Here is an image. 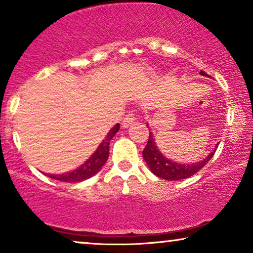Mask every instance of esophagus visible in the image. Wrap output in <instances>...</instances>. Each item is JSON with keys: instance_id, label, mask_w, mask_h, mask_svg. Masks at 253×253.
<instances>
[{"instance_id": "obj_1", "label": "esophagus", "mask_w": 253, "mask_h": 253, "mask_svg": "<svg viewBox=\"0 0 253 253\" xmlns=\"http://www.w3.org/2000/svg\"><path fill=\"white\" fill-rule=\"evenodd\" d=\"M134 120H136V115H134L133 112H129L124 117L123 121H122V126L124 127H127L130 126V124H132L134 122Z\"/></svg>"}]
</instances>
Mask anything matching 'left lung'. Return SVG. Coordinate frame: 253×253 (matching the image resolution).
I'll return each instance as SVG.
<instances>
[{
    "instance_id": "obj_1",
    "label": "left lung",
    "mask_w": 253,
    "mask_h": 253,
    "mask_svg": "<svg viewBox=\"0 0 253 253\" xmlns=\"http://www.w3.org/2000/svg\"><path fill=\"white\" fill-rule=\"evenodd\" d=\"M200 75L210 77V75H207L205 71H200ZM217 148V145L215 146ZM215 150L211 152V154L206 159H204L203 161L197 162V164L192 165H181L177 162H172L168 160L167 158H165L164 155L160 153V151L158 150V147L155 146L154 138L152 137V132H150L148 136L147 145L143 151V158L146 161L148 168L151 169V171L154 175H157L158 177L167 179V181H179V179H185L190 177V176L195 175L196 172H198L211 159L213 158Z\"/></svg>"
}]
</instances>
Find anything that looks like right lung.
<instances>
[{
	"label": "right lung",
	"mask_w": 253,
	"mask_h": 253,
	"mask_svg": "<svg viewBox=\"0 0 253 253\" xmlns=\"http://www.w3.org/2000/svg\"><path fill=\"white\" fill-rule=\"evenodd\" d=\"M119 130H120V124H116V126L109 131L105 139L102 140V143L99 145L98 150L93 153L92 157L89 158L84 165H82L81 167L76 169V170L65 172V174H62V175H48V176L54 179H57V181L69 182V183L82 182L89 177H92V176H94L96 172H99L100 169L102 168V166L106 164L107 159H108V155H109L110 140L113 139V137L115 136Z\"/></svg>",
	"instance_id": "obj_1"
}]
</instances>
